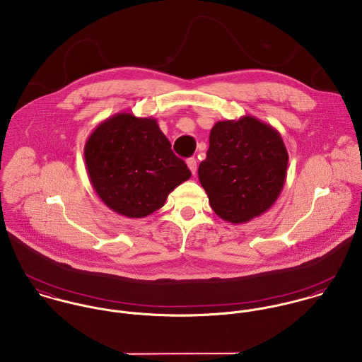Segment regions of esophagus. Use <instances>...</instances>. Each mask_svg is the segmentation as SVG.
Instances as JSON below:
<instances>
[{
	"label": "esophagus",
	"instance_id": "1",
	"mask_svg": "<svg viewBox=\"0 0 362 362\" xmlns=\"http://www.w3.org/2000/svg\"><path fill=\"white\" fill-rule=\"evenodd\" d=\"M187 165H188L189 171H191V173L195 175V174H197V160H195L194 157L188 158V160H187Z\"/></svg>",
	"mask_w": 362,
	"mask_h": 362
}]
</instances>
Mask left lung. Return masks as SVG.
Returning <instances> with one entry per match:
<instances>
[{
	"label": "left lung",
	"mask_w": 362,
	"mask_h": 362,
	"mask_svg": "<svg viewBox=\"0 0 362 362\" xmlns=\"http://www.w3.org/2000/svg\"><path fill=\"white\" fill-rule=\"evenodd\" d=\"M279 132L254 117L216 122L198 178L211 208L223 221L247 223L278 199L288 168Z\"/></svg>",
	"instance_id": "1"
}]
</instances>
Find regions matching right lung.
I'll return each mask as SVG.
<instances>
[{"instance_id":"1","label":"right lung","mask_w":362,"mask_h":362,"mask_svg":"<svg viewBox=\"0 0 362 362\" xmlns=\"http://www.w3.org/2000/svg\"><path fill=\"white\" fill-rule=\"evenodd\" d=\"M87 173L100 199L139 219L160 209L191 171L154 118L121 112L101 122L84 146Z\"/></svg>"}]
</instances>
